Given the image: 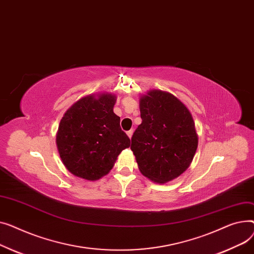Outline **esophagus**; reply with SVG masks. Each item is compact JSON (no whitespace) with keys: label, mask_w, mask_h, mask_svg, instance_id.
Returning <instances> with one entry per match:
<instances>
[{"label":"esophagus","mask_w":254,"mask_h":254,"mask_svg":"<svg viewBox=\"0 0 254 254\" xmlns=\"http://www.w3.org/2000/svg\"><path fill=\"white\" fill-rule=\"evenodd\" d=\"M132 134H133V129H131V130L127 131V135L129 136V138H131V137H132Z\"/></svg>","instance_id":"esophagus-1"}]
</instances>
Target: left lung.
Returning a JSON list of instances; mask_svg holds the SVG:
<instances>
[{"mask_svg":"<svg viewBox=\"0 0 254 254\" xmlns=\"http://www.w3.org/2000/svg\"><path fill=\"white\" fill-rule=\"evenodd\" d=\"M141 124L131 138V151L140 172L165 184L188 169L195 156L198 136L192 117L174 95L152 90L140 98Z\"/></svg>","mask_w":254,"mask_h":254,"instance_id":"8db88e82","label":"left lung"}]
</instances>
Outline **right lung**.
<instances>
[{"mask_svg":"<svg viewBox=\"0 0 254 254\" xmlns=\"http://www.w3.org/2000/svg\"><path fill=\"white\" fill-rule=\"evenodd\" d=\"M116 96H86L69 108L58 127L56 143L67 170L96 181L109 173L130 139L113 109Z\"/></svg>","mask_w":254,"mask_h":254,"instance_id":"1","label":"right lung"}]
</instances>
